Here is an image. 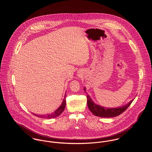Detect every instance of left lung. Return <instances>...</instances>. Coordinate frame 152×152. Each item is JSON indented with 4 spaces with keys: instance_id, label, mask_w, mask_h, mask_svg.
<instances>
[{
    "instance_id": "8db88e82",
    "label": "left lung",
    "mask_w": 152,
    "mask_h": 152,
    "mask_svg": "<svg viewBox=\"0 0 152 152\" xmlns=\"http://www.w3.org/2000/svg\"><path fill=\"white\" fill-rule=\"evenodd\" d=\"M84 91H86V88H84ZM87 98L88 107L90 111L94 115L102 118H112L119 115L130 106V104L133 101V99L127 105L119 108H106L102 107H100L98 105H96L88 95H87Z\"/></svg>"
}]
</instances>
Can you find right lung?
<instances>
[{
  "label": "right lung",
  "instance_id": "add662e5",
  "mask_svg": "<svg viewBox=\"0 0 152 152\" xmlns=\"http://www.w3.org/2000/svg\"><path fill=\"white\" fill-rule=\"evenodd\" d=\"M65 95L64 96V98L63 99V101L62 102V104L61 105V106L57 109V110H56L54 112H53L52 113L50 114H48V115H38L36 114H34L35 116L41 118H44V119H51V118H55L56 117L59 116L62 112L64 111V109H65V105H66V101H65Z\"/></svg>",
  "mask_w": 152,
  "mask_h": 152
}]
</instances>
